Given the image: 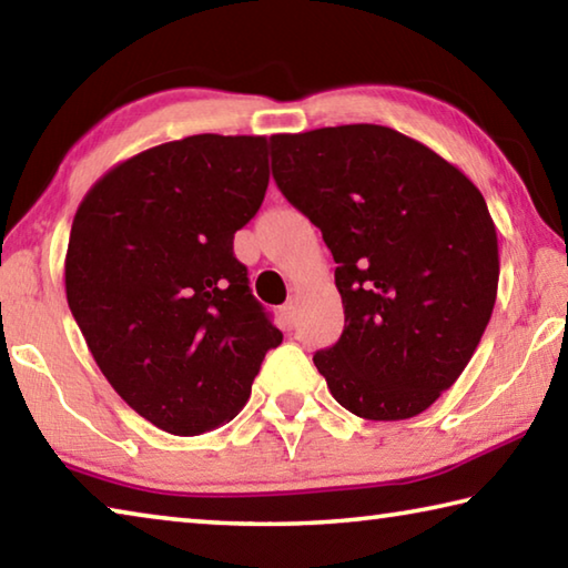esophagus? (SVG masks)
<instances>
[{"label":"esophagus","instance_id":"34e87169","mask_svg":"<svg viewBox=\"0 0 568 568\" xmlns=\"http://www.w3.org/2000/svg\"><path fill=\"white\" fill-rule=\"evenodd\" d=\"M281 315L287 328H293L295 325V318H297V303L295 301H287L283 307H281Z\"/></svg>","mask_w":568,"mask_h":568}]
</instances>
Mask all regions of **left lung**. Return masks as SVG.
<instances>
[{
  "instance_id": "8db88e82",
  "label": "left lung",
  "mask_w": 568,
  "mask_h": 568,
  "mask_svg": "<svg viewBox=\"0 0 568 568\" xmlns=\"http://www.w3.org/2000/svg\"><path fill=\"white\" fill-rule=\"evenodd\" d=\"M273 178L333 253L345 328L313 355L343 408L413 418L454 386L491 321L486 200L434 150L381 124L273 134Z\"/></svg>"
}]
</instances>
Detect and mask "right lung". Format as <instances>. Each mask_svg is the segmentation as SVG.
Masks as SVG:
<instances>
[{
    "instance_id": "add662e5",
    "label": "right lung",
    "mask_w": 568,
    "mask_h": 568,
    "mask_svg": "<svg viewBox=\"0 0 568 568\" xmlns=\"http://www.w3.org/2000/svg\"><path fill=\"white\" fill-rule=\"evenodd\" d=\"M267 180L265 138L192 134L120 162L77 207L67 303L110 386L172 436L233 420L283 343L233 253Z\"/></svg>"
}]
</instances>
